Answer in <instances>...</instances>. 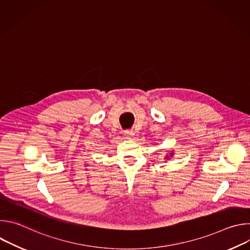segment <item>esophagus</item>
I'll return each mask as SVG.
<instances>
[{
    "mask_svg": "<svg viewBox=\"0 0 250 250\" xmlns=\"http://www.w3.org/2000/svg\"><path fill=\"white\" fill-rule=\"evenodd\" d=\"M125 135L126 137H128V138H131L134 135V132L132 130H130V129H127V130H125Z\"/></svg>",
    "mask_w": 250,
    "mask_h": 250,
    "instance_id": "obj_1",
    "label": "esophagus"
}]
</instances>
